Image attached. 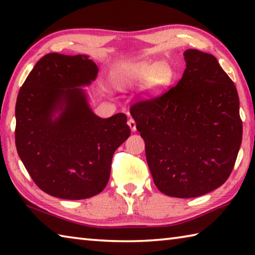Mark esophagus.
Masks as SVG:
<instances>
[{
  "label": "esophagus",
  "instance_id": "34e87169",
  "mask_svg": "<svg viewBox=\"0 0 255 255\" xmlns=\"http://www.w3.org/2000/svg\"><path fill=\"white\" fill-rule=\"evenodd\" d=\"M128 126L130 127V129H131V131H135L136 130V123H135V120L133 119H129L128 120Z\"/></svg>",
  "mask_w": 255,
  "mask_h": 255
}]
</instances>
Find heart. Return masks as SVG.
Masks as SVG:
<instances>
[{
	"label": "heart",
	"instance_id": "heart-1",
	"mask_svg": "<svg viewBox=\"0 0 255 255\" xmlns=\"http://www.w3.org/2000/svg\"><path fill=\"white\" fill-rule=\"evenodd\" d=\"M148 80V90L155 91L170 80V70L165 64L156 62H140L125 66L116 77L119 89L143 83Z\"/></svg>",
	"mask_w": 255,
	"mask_h": 255
}]
</instances>
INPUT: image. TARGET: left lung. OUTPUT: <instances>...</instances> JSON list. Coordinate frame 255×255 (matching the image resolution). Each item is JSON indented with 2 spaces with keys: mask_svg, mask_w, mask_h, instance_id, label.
Here are the masks:
<instances>
[{
  "mask_svg": "<svg viewBox=\"0 0 255 255\" xmlns=\"http://www.w3.org/2000/svg\"><path fill=\"white\" fill-rule=\"evenodd\" d=\"M178 84L130 108L153 181L164 195L195 198L221 187L242 143L237 90L215 56L183 53Z\"/></svg>",
  "mask_w": 255,
  "mask_h": 255,
  "instance_id": "8db88e82",
  "label": "left lung"
}]
</instances>
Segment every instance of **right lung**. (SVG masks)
I'll return each mask as SVG.
<instances>
[{
    "label": "right lung",
    "instance_id": "1",
    "mask_svg": "<svg viewBox=\"0 0 255 255\" xmlns=\"http://www.w3.org/2000/svg\"><path fill=\"white\" fill-rule=\"evenodd\" d=\"M99 68L88 55L50 53L38 60L15 105V146L38 187L80 200L109 181L112 155L130 135L127 116L100 118L89 105L88 86Z\"/></svg>",
    "mask_w": 255,
    "mask_h": 255
}]
</instances>
